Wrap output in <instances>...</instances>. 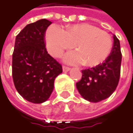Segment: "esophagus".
<instances>
[{
    "label": "esophagus",
    "instance_id": "1",
    "mask_svg": "<svg viewBox=\"0 0 133 133\" xmlns=\"http://www.w3.org/2000/svg\"><path fill=\"white\" fill-rule=\"evenodd\" d=\"M62 69H63V71L65 72L70 71V68H69V67H67V66H63Z\"/></svg>",
    "mask_w": 133,
    "mask_h": 133
}]
</instances>
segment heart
Masks as SVG:
<instances>
[{
  "mask_svg": "<svg viewBox=\"0 0 133 133\" xmlns=\"http://www.w3.org/2000/svg\"><path fill=\"white\" fill-rule=\"evenodd\" d=\"M45 43L48 52L56 57L75 45L77 51L66 54L64 61L69 64L84 63L88 66H95L105 61L112 46L109 34L89 24L69 25L66 30L51 25L45 33Z\"/></svg>",
  "mask_w": 133,
  "mask_h": 133,
  "instance_id": "1",
  "label": "heart"
}]
</instances>
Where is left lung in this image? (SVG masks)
<instances>
[{
    "instance_id": "8db88e82",
    "label": "left lung",
    "mask_w": 133,
    "mask_h": 133,
    "mask_svg": "<svg viewBox=\"0 0 133 133\" xmlns=\"http://www.w3.org/2000/svg\"><path fill=\"white\" fill-rule=\"evenodd\" d=\"M111 54L101 64L82 70V79L76 83L84 99L97 103L109 98L116 90L120 76L122 54L119 40L113 35Z\"/></svg>"
}]
</instances>
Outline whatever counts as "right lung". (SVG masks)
<instances>
[{
    "label": "right lung",
    "instance_id": "obj_1",
    "mask_svg": "<svg viewBox=\"0 0 133 133\" xmlns=\"http://www.w3.org/2000/svg\"><path fill=\"white\" fill-rule=\"evenodd\" d=\"M40 19L27 24L16 36L12 56V76L18 93L33 103L46 101L54 88V80L62 73L60 64L48 54L45 32L51 24Z\"/></svg>",
    "mask_w": 133,
    "mask_h": 133
}]
</instances>
